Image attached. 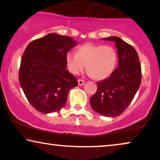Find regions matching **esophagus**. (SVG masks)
<instances>
[{
  "instance_id": "esophagus-1",
  "label": "esophagus",
  "mask_w": 160,
  "mask_h": 160,
  "mask_svg": "<svg viewBox=\"0 0 160 160\" xmlns=\"http://www.w3.org/2000/svg\"><path fill=\"white\" fill-rule=\"evenodd\" d=\"M85 83V80H82V79H79L78 80V85L79 86H82Z\"/></svg>"
}]
</instances>
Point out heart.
<instances>
[{"mask_svg": "<svg viewBox=\"0 0 160 160\" xmlns=\"http://www.w3.org/2000/svg\"><path fill=\"white\" fill-rule=\"evenodd\" d=\"M118 55L111 46L86 44L77 49L76 54L66 55L67 69L72 74L78 75L85 67L96 80H101L110 76L116 69Z\"/></svg>", "mask_w": 160, "mask_h": 160, "instance_id": "heart-1", "label": "heart"}]
</instances>
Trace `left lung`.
Wrapping results in <instances>:
<instances>
[{
  "label": "left lung",
  "instance_id": "obj_1",
  "mask_svg": "<svg viewBox=\"0 0 160 160\" xmlns=\"http://www.w3.org/2000/svg\"><path fill=\"white\" fill-rule=\"evenodd\" d=\"M116 43L118 67L109 78L97 82L90 99L91 108L106 117L118 116L128 108L141 83V66L137 51L118 37L104 38Z\"/></svg>",
  "mask_w": 160,
  "mask_h": 160
}]
</instances>
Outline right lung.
Instances as JSON below:
<instances>
[{
	"label": "right lung",
	"instance_id": "1",
	"mask_svg": "<svg viewBox=\"0 0 160 160\" xmlns=\"http://www.w3.org/2000/svg\"><path fill=\"white\" fill-rule=\"evenodd\" d=\"M75 45L69 37L50 33L25 48L19 81L28 101L38 111L50 113L61 110L70 89L78 85L66 63V55Z\"/></svg>",
	"mask_w": 160,
	"mask_h": 160
}]
</instances>
